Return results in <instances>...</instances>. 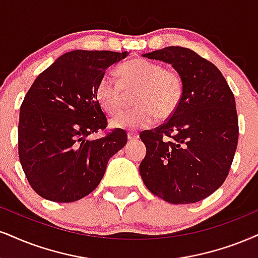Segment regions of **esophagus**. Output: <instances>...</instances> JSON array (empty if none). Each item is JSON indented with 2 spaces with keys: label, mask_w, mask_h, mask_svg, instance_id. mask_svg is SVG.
I'll list each match as a JSON object with an SVG mask.
<instances>
[{
  "label": "esophagus",
  "mask_w": 258,
  "mask_h": 258,
  "mask_svg": "<svg viewBox=\"0 0 258 258\" xmlns=\"http://www.w3.org/2000/svg\"><path fill=\"white\" fill-rule=\"evenodd\" d=\"M138 139H139V134H135V133H129L128 134L129 141H135V140Z\"/></svg>",
  "instance_id": "1"
}]
</instances>
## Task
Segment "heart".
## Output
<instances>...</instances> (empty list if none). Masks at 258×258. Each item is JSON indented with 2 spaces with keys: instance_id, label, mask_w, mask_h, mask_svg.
Masks as SVG:
<instances>
[{
  "instance_id": "1",
  "label": "heart",
  "mask_w": 258,
  "mask_h": 258,
  "mask_svg": "<svg viewBox=\"0 0 258 258\" xmlns=\"http://www.w3.org/2000/svg\"><path fill=\"white\" fill-rule=\"evenodd\" d=\"M120 84L111 74H104L95 86V99L105 112L116 114L125 93L138 90L133 111L117 115L111 125L117 129L140 130L152 126L159 118L172 116L183 98V82L174 71L159 63L135 58L118 68Z\"/></svg>"
}]
</instances>
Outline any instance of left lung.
<instances>
[{"label": "left lung", "mask_w": 258, "mask_h": 258, "mask_svg": "<svg viewBox=\"0 0 258 258\" xmlns=\"http://www.w3.org/2000/svg\"><path fill=\"white\" fill-rule=\"evenodd\" d=\"M142 57L168 63L183 98L166 123L140 134V174L152 194L173 205L195 203L226 179L238 144L236 100L221 72L192 50L167 46Z\"/></svg>", "instance_id": "left-lung-1"}]
</instances>
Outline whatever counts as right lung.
I'll return each instance as SVG.
<instances>
[{"label": "right lung", "mask_w": 258, "mask_h": 258, "mask_svg": "<svg viewBox=\"0 0 258 258\" xmlns=\"http://www.w3.org/2000/svg\"><path fill=\"white\" fill-rule=\"evenodd\" d=\"M129 53L74 50L56 59L32 84L19 118V158L28 183L53 202H74L91 194L110 158L126 144L116 129L105 138L107 119L95 99L105 71Z\"/></svg>", "instance_id": "1"}]
</instances>
